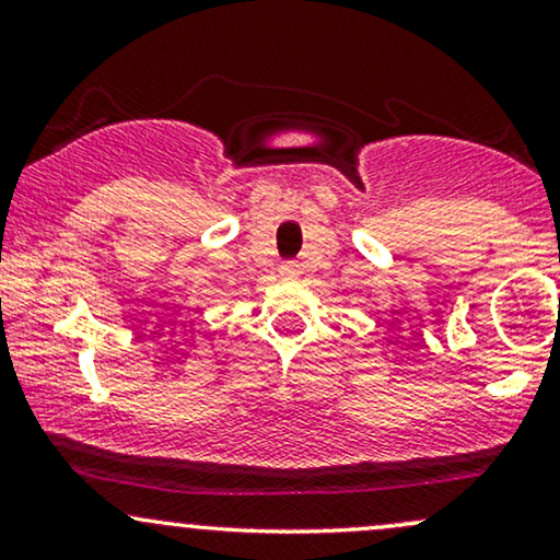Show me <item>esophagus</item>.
Instances as JSON below:
<instances>
[{
  "mask_svg": "<svg viewBox=\"0 0 560 560\" xmlns=\"http://www.w3.org/2000/svg\"><path fill=\"white\" fill-rule=\"evenodd\" d=\"M279 273L284 276V279H298V276H300V262H284V266L279 268Z\"/></svg>",
  "mask_w": 560,
  "mask_h": 560,
  "instance_id": "obj_1",
  "label": "esophagus"
}]
</instances>
